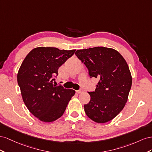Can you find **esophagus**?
<instances>
[{
  "label": "esophagus",
  "mask_w": 152,
  "mask_h": 152,
  "mask_svg": "<svg viewBox=\"0 0 152 152\" xmlns=\"http://www.w3.org/2000/svg\"><path fill=\"white\" fill-rule=\"evenodd\" d=\"M76 92L77 94L82 93V92H83V89H80V90H76Z\"/></svg>",
  "instance_id": "34e87169"
}]
</instances>
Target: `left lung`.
I'll return each instance as SVG.
<instances>
[{"mask_svg":"<svg viewBox=\"0 0 152 152\" xmlns=\"http://www.w3.org/2000/svg\"><path fill=\"white\" fill-rule=\"evenodd\" d=\"M76 55L99 80L90 101L85 104L86 115L96 123H106L119 114L126 104L132 86L128 64L118 51L106 47L78 50Z\"/></svg>","mask_w":152,"mask_h":152,"instance_id":"1","label":"left lung"}]
</instances>
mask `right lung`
Wrapping results in <instances>:
<instances>
[{
    "label": "right lung",
    "mask_w": 152,
    "mask_h": 152,
    "mask_svg": "<svg viewBox=\"0 0 152 152\" xmlns=\"http://www.w3.org/2000/svg\"><path fill=\"white\" fill-rule=\"evenodd\" d=\"M75 51L37 47L29 52L21 65L17 81L23 101L42 122H51L61 117L75 94L74 90L54 84L58 68Z\"/></svg>",
    "instance_id": "1"
}]
</instances>
